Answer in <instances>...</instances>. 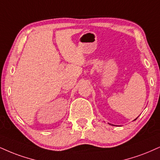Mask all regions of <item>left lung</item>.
I'll return each mask as SVG.
<instances>
[{
    "label": "left lung",
    "instance_id": "obj_1",
    "mask_svg": "<svg viewBox=\"0 0 160 160\" xmlns=\"http://www.w3.org/2000/svg\"><path fill=\"white\" fill-rule=\"evenodd\" d=\"M137 118H138V117H137ZM137 118H136V119H134V121H135V120H136V119H137Z\"/></svg>",
    "mask_w": 160,
    "mask_h": 160
}]
</instances>
